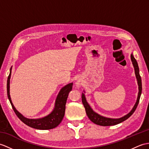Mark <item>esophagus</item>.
Here are the masks:
<instances>
[{"label":"esophagus","mask_w":149,"mask_h":149,"mask_svg":"<svg viewBox=\"0 0 149 149\" xmlns=\"http://www.w3.org/2000/svg\"><path fill=\"white\" fill-rule=\"evenodd\" d=\"M82 81L80 80V79H79V80H77L75 82V86L77 88H80L82 86Z\"/></svg>","instance_id":"1"}]
</instances>
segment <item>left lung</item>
<instances>
[{
  "label": "left lung",
  "mask_w": 149,
  "mask_h": 149,
  "mask_svg": "<svg viewBox=\"0 0 149 149\" xmlns=\"http://www.w3.org/2000/svg\"><path fill=\"white\" fill-rule=\"evenodd\" d=\"M131 61H132V64L133 65V67L134 69V74H135L138 86V96H137V99H136L135 104H134L133 109H131V110L128 113H127L126 115H125L122 117H120V118L114 119V118H110V117H104L100 115V114L95 112L94 110H93L91 106L89 105L87 100H86V96L84 94L86 92L84 90V93H82V102L85 108L86 114H87L89 119H90L93 123L97 124V125L103 126L116 125V124H118L124 121V120H126L127 119H128L129 117L134 113V112L135 111L136 107L138 105V103H139V100L141 94V90H142V85H141V77L140 75V72H139V67H138V63L136 60H135V58H134L133 53L131 54Z\"/></svg>",
  "instance_id": "obj_1"
}]
</instances>
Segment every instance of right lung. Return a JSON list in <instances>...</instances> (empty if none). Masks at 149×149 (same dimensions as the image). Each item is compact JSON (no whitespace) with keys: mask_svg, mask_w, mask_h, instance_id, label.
Instances as JSON below:
<instances>
[{"mask_svg":"<svg viewBox=\"0 0 149 149\" xmlns=\"http://www.w3.org/2000/svg\"><path fill=\"white\" fill-rule=\"evenodd\" d=\"M11 70L12 67L10 68V73L8 76V81H7V93H8V99L11 103L14 111L16 116L18 117V118L26 125L37 130H51L58 126L64 117L65 105H66L68 93L72 89L73 82L69 83L60 89L55 100L54 109L49 114L39 119H29L24 117L22 113H19L12 103L11 96H10V79L11 75Z\"/></svg>","mask_w":149,"mask_h":149,"instance_id":"1","label":"right lung"}]
</instances>
